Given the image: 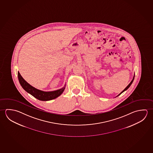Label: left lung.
<instances>
[{
	"label": "left lung",
	"instance_id": "left-lung-1",
	"mask_svg": "<svg viewBox=\"0 0 153 153\" xmlns=\"http://www.w3.org/2000/svg\"><path fill=\"white\" fill-rule=\"evenodd\" d=\"M134 76H135V74H134V76H133V79H132V80L131 81V82H130V83H129V84H128V85H127V87H126V88H125L124 89V90H123V91H122V92H121V93H120L119 94V95H118V96H119V95H120V94H121L123 93V92H124V91H126V90H127V89H128V88H129V87H130V86H131V85H132V82H133V80H134Z\"/></svg>",
	"mask_w": 153,
	"mask_h": 153
}]
</instances>
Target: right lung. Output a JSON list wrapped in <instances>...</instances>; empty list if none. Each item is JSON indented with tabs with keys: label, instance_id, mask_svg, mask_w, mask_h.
Returning a JSON list of instances; mask_svg holds the SVG:
<instances>
[{
	"label": "right lung",
	"instance_id": "add662e5",
	"mask_svg": "<svg viewBox=\"0 0 153 153\" xmlns=\"http://www.w3.org/2000/svg\"><path fill=\"white\" fill-rule=\"evenodd\" d=\"M18 76L19 82L20 83L22 87L23 88V89L26 91L27 93L31 94L34 97L40 101H50L56 99L63 93L66 86V85H65L63 88L57 91H44L34 88V87L29 85L27 81L24 80V79L22 77L21 74L19 72H18Z\"/></svg>",
	"mask_w": 153,
	"mask_h": 153
}]
</instances>
